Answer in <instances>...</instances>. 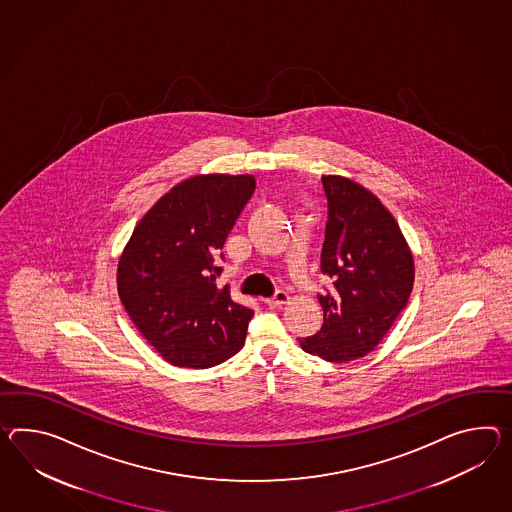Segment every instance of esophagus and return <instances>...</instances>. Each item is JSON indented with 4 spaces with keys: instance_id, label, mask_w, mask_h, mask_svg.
Listing matches in <instances>:
<instances>
[{
    "instance_id": "esophagus-1",
    "label": "esophagus",
    "mask_w": 512,
    "mask_h": 512,
    "mask_svg": "<svg viewBox=\"0 0 512 512\" xmlns=\"http://www.w3.org/2000/svg\"><path fill=\"white\" fill-rule=\"evenodd\" d=\"M288 301H290V296H288L287 292H285V290H279V292H275L272 298L264 300V303H266L268 307H272V309H279V307L287 305Z\"/></svg>"
}]
</instances>
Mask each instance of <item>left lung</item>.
<instances>
[{
  "label": "left lung",
  "mask_w": 512,
  "mask_h": 512,
  "mask_svg": "<svg viewBox=\"0 0 512 512\" xmlns=\"http://www.w3.org/2000/svg\"><path fill=\"white\" fill-rule=\"evenodd\" d=\"M327 225L322 274L333 288L318 294L324 325L300 340L329 362L361 359L385 338L414 285L411 248L396 218L370 190L342 175H322Z\"/></svg>",
  "instance_id": "left-lung-1"
}]
</instances>
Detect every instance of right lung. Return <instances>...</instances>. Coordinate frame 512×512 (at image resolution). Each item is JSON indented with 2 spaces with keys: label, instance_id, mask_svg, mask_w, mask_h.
I'll use <instances>...</instances> for the list:
<instances>
[{
  "label": "right lung",
  "instance_id": "right-lung-1",
  "mask_svg": "<svg viewBox=\"0 0 512 512\" xmlns=\"http://www.w3.org/2000/svg\"><path fill=\"white\" fill-rule=\"evenodd\" d=\"M253 190V175L188 177L142 216L120 255L125 311L174 366L211 368L244 346L253 311L216 287L214 259Z\"/></svg>",
  "mask_w": 512,
  "mask_h": 512
}]
</instances>
